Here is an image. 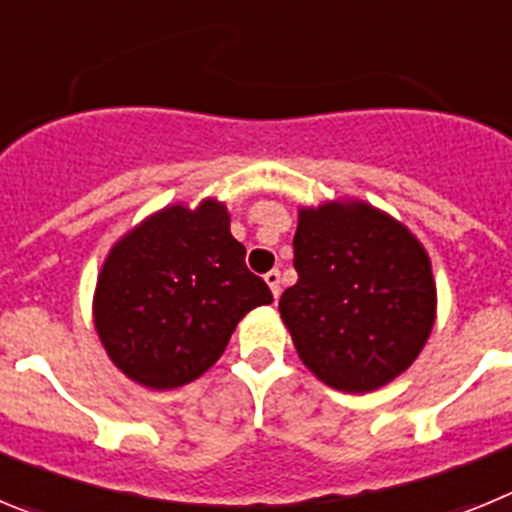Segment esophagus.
I'll use <instances>...</instances> for the list:
<instances>
[{"instance_id":"34e87169","label":"esophagus","mask_w":512,"mask_h":512,"mask_svg":"<svg viewBox=\"0 0 512 512\" xmlns=\"http://www.w3.org/2000/svg\"><path fill=\"white\" fill-rule=\"evenodd\" d=\"M264 282L269 284L271 295L279 297V292H282V287H279V282H282V277H279V271H277V269H271L269 274H266V277H264Z\"/></svg>"}]
</instances>
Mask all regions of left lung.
I'll return each mask as SVG.
<instances>
[{
    "mask_svg": "<svg viewBox=\"0 0 512 512\" xmlns=\"http://www.w3.org/2000/svg\"><path fill=\"white\" fill-rule=\"evenodd\" d=\"M297 284L279 300L302 364L341 392L400 377L436 320L431 259L387 212L366 202L302 207Z\"/></svg>",
    "mask_w": 512,
    "mask_h": 512,
    "instance_id": "obj_1",
    "label": "left lung"
}]
</instances>
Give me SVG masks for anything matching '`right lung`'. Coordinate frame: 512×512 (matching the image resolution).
Listing matches in <instances>:
<instances>
[{"label": "right lung", "instance_id": "obj_1", "mask_svg": "<svg viewBox=\"0 0 512 512\" xmlns=\"http://www.w3.org/2000/svg\"><path fill=\"white\" fill-rule=\"evenodd\" d=\"M243 259L217 200L164 207L122 235L94 292V328L112 364L151 390L202 377L238 320L274 300Z\"/></svg>", "mask_w": 512, "mask_h": 512}]
</instances>
